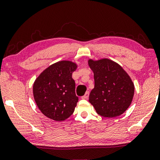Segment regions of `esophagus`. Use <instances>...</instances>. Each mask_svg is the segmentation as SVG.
<instances>
[{"instance_id":"34e87169","label":"esophagus","mask_w":160,"mask_h":160,"mask_svg":"<svg viewBox=\"0 0 160 160\" xmlns=\"http://www.w3.org/2000/svg\"><path fill=\"white\" fill-rule=\"evenodd\" d=\"M89 92H87L86 93H85V95H84V96H82V99H88V98H89Z\"/></svg>"}]
</instances>
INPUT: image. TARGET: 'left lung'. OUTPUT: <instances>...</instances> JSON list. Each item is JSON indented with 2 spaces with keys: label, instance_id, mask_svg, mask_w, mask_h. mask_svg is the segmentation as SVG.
Instances as JSON below:
<instances>
[{
  "label": "left lung",
  "instance_id": "left-lung-1",
  "mask_svg": "<svg viewBox=\"0 0 160 160\" xmlns=\"http://www.w3.org/2000/svg\"><path fill=\"white\" fill-rule=\"evenodd\" d=\"M88 65L95 79L89 101L96 112L108 118L122 114L130 106L134 96L135 87L130 76L118 63L107 58L89 59Z\"/></svg>",
  "mask_w": 160,
  "mask_h": 160
}]
</instances>
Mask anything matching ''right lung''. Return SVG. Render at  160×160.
Masks as SVG:
<instances>
[{"instance_id":"right-lung-1","label":"right lung","mask_w":160,"mask_h":160,"mask_svg":"<svg viewBox=\"0 0 160 160\" xmlns=\"http://www.w3.org/2000/svg\"><path fill=\"white\" fill-rule=\"evenodd\" d=\"M76 68L75 62L59 61L46 68L35 80L32 87L34 100L47 117L61 122L73 114L78 100L72 78Z\"/></svg>"}]
</instances>
